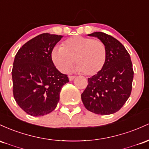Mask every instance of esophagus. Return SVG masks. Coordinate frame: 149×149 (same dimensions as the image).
<instances>
[{
  "instance_id": "esophagus-1",
  "label": "esophagus",
  "mask_w": 149,
  "mask_h": 149,
  "mask_svg": "<svg viewBox=\"0 0 149 149\" xmlns=\"http://www.w3.org/2000/svg\"><path fill=\"white\" fill-rule=\"evenodd\" d=\"M68 78H69L70 81H72V80L75 78V77H74V76H69V77H68Z\"/></svg>"
}]
</instances>
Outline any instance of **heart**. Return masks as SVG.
I'll list each match as a JSON object with an SVG mask.
<instances>
[{
	"instance_id": "1",
	"label": "heart",
	"mask_w": 149,
	"mask_h": 149,
	"mask_svg": "<svg viewBox=\"0 0 149 149\" xmlns=\"http://www.w3.org/2000/svg\"><path fill=\"white\" fill-rule=\"evenodd\" d=\"M51 58L56 68L65 72L74 63V71L86 76H93L103 70L107 61V48L101 40L84 36H74L67 39L62 47L56 46Z\"/></svg>"
}]
</instances>
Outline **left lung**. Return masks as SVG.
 Returning <instances> with one entry per match:
<instances>
[{"instance_id":"left-lung-1","label":"left lung","mask_w":149,"mask_h":149,"mask_svg":"<svg viewBox=\"0 0 149 149\" xmlns=\"http://www.w3.org/2000/svg\"><path fill=\"white\" fill-rule=\"evenodd\" d=\"M88 36L104 43L107 61L99 73L88 79L81 101L85 108L92 113L113 114L123 106L131 94L134 77L131 58L124 46L113 36L99 31Z\"/></svg>"}]
</instances>
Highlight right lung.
<instances>
[{
    "label": "right lung",
    "instance_id": "right-lung-1",
    "mask_svg": "<svg viewBox=\"0 0 149 149\" xmlns=\"http://www.w3.org/2000/svg\"><path fill=\"white\" fill-rule=\"evenodd\" d=\"M62 37L48 33L38 35L24 43L15 57L13 95L18 106L31 116H43L55 110L62 87L69 81L51 58L53 48Z\"/></svg>",
    "mask_w": 149,
    "mask_h": 149
}]
</instances>
